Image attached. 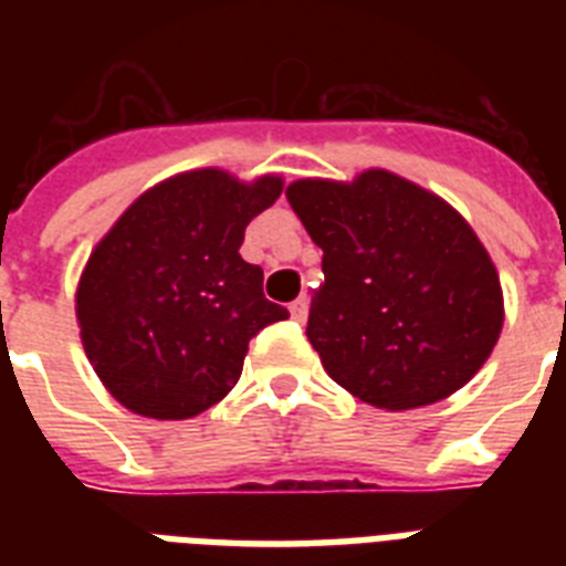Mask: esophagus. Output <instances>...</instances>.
Wrapping results in <instances>:
<instances>
[{"label": "esophagus", "instance_id": "obj_1", "mask_svg": "<svg viewBox=\"0 0 566 566\" xmlns=\"http://www.w3.org/2000/svg\"><path fill=\"white\" fill-rule=\"evenodd\" d=\"M291 317L296 319V323H305V317H308V300H305V296L291 302Z\"/></svg>", "mask_w": 566, "mask_h": 566}]
</instances>
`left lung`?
I'll return each instance as SVG.
<instances>
[{
    "label": "left lung",
    "mask_w": 566,
    "mask_h": 566,
    "mask_svg": "<svg viewBox=\"0 0 566 566\" xmlns=\"http://www.w3.org/2000/svg\"><path fill=\"white\" fill-rule=\"evenodd\" d=\"M323 249L308 340L337 385L385 411L447 399L502 332V287L470 222L387 170L284 190Z\"/></svg>",
    "instance_id": "left-lung-1"
}]
</instances>
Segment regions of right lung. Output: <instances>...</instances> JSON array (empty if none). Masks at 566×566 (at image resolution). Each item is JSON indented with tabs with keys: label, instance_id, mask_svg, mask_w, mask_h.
Instances as JSON below:
<instances>
[{
	"label": "right lung",
	"instance_id": "obj_1",
	"mask_svg": "<svg viewBox=\"0 0 566 566\" xmlns=\"http://www.w3.org/2000/svg\"><path fill=\"white\" fill-rule=\"evenodd\" d=\"M279 176L193 170L155 185L87 258L75 291L84 353L111 396L153 420H188L238 385L249 340L287 308L240 258Z\"/></svg>",
	"mask_w": 566,
	"mask_h": 566
}]
</instances>
